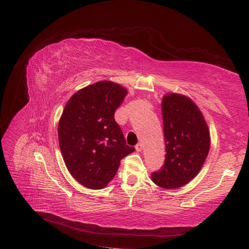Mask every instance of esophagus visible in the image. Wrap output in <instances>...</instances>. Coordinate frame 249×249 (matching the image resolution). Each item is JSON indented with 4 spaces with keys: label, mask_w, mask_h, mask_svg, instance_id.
Masks as SVG:
<instances>
[{
    "label": "esophagus",
    "mask_w": 249,
    "mask_h": 249,
    "mask_svg": "<svg viewBox=\"0 0 249 249\" xmlns=\"http://www.w3.org/2000/svg\"><path fill=\"white\" fill-rule=\"evenodd\" d=\"M142 150H143V144L142 143H138L136 145V151L137 152H141Z\"/></svg>",
    "instance_id": "34e87169"
}]
</instances>
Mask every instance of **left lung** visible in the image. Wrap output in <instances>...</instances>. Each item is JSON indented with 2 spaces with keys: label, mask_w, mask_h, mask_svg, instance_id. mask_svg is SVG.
Returning <instances> with one entry per match:
<instances>
[{
  "label": "left lung",
  "mask_w": 249,
  "mask_h": 249,
  "mask_svg": "<svg viewBox=\"0 0 249 249\" xmlns=\"http://www.w3.org/2000/svg\"><path fill=\"white\" fill-rule=\"evenodd\" d=\"M166 160L152 181L167 189L182 187L197 176L208 157L211 137L208 124L192 99L168 93L161 102Z\"/></svg>",
  "instance_id": "8db88e82"
}]
</instances>
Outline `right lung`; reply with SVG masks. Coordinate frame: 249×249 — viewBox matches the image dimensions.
Instances as JSON below:
<instances>
[{"instance_id": "obj_1", "label": "right lung", "mask_w": 249, "mask_h": 249, "mask_svg": "<svg viewBox=\"0 0 249 249\" xmlns=\"http://www.w3.org/2000/svg\"><path fill=\"white\" fill-rule=\"evenodd\" d=\"M127 89L99 81L68 100L59 122V144L68 171L84 187L102 189L118 171L122 158L135 151L126 144L114 120Z\"/></svg>"}]
</instances>
